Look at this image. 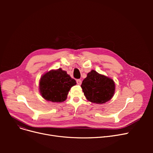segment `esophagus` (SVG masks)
Returning <instances> with one entry per match:
<instances>
[{"mask_svg": "<svg viewBox=\"0 0 153 153\" xmlns=\"http://www.w3.org/2000/svg\"><path fill=\"white\" fill-rule=\"evenodd\" d=\"M76 82H77V84L79 85H81V84H82V81H81V79H77V81H76Z\"/></svg>", "mask_w": 153, "mask_h": 153, "instance_id": "1", "label": "esophagus"}]
</instances>
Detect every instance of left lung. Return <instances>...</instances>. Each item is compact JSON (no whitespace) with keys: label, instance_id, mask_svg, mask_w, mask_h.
<instances>
[{"label":"left lung","instance_id":"8db88e82","mask_svg":"<svg viewBox=\"0 0 153 153\" xmlns=\"http://www.w3.org/2000/svg\"><path fill=\"white\" fill-rule=\"evenodd\" d=\"M81 87L87 100L97 104L109 101L115 91L114 80L94 70L87 74L86 78L83 80Z\"/></svg>","mask_w":153,"mask_h":153}]
</instances>
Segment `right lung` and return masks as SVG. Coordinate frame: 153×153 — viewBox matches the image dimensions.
<instances>
[{"instance_id":"add662e5","label":"right lung","mask_w":153,"mask_h":153,"mask_svg":"<svg viewBox=\"0 0 153 153\" xmlns=\"http://www.w3.org/2000/svg\"><path fill=\"white\" fill-rule=\"evenodd\" d=\"M76 85L74 79L61 68L46 72L40 78L39 91L42 97L52 102H62L67 99L71 88Z\"/></svg>"}]
</instances>
